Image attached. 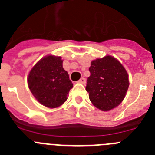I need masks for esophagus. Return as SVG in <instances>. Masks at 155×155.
<instances>
[{"instance_id": "34e87169", "label": "esophagus", "mask_w": 155, "mask_h": 155, "mask_svg": "<svg viewBox=\"0 0 155 155\" xmlns=\"http://www.w3.org/2000/svg\"><path fill=\"white\" fill-rule=\"evenodd\" d=\"M78 83H80V84H84L85 83H86V80H85V78L82 77L80 80H79V81H78Z\"/></svg>"}]
</instances>
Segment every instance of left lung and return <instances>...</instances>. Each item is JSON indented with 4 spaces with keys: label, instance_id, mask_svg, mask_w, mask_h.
Instances as JSON below:
<instances>
[{
    "label": "left lung",
    "instance_id": "8db88e82",
    "mask_svg": "<svg viewBox=\"0 0 155 155\" xmlns=\"http://www.w3.org/2000/svg\"><path fill=\"white\" fill-rule=\"evenodd\" d=\"M86 91L92 104L107 112L118 106L129 88V75L116 58L106 55L92 60Z\"/></svg>",
    "mask_w": 155,
    "mask_h": 155
}]
</instances>
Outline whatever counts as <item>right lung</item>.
<instances>
[{
    "label": "right lung",
    "mask_w": 155,
    "mask_h": 155,
    "mask_svg": "<svg viewBox=\"0 0 155 155\" xmlns=\"http://www.w3.org/2000/svg\"><path fill=\"white\" fill-rule=\"evenodd\" d=\"M63 61L60 56L48 54L41 58L28 75L30 92L38 102L47 108L62 105L73 87L68 71L63 68Z\"/></svg>",
    "instance_id": "obj_1"
}]
</instances>
